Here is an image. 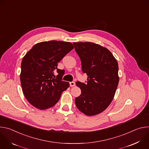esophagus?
Returning <instances> with one entry per match:
<instances>
[{
    "mask_svg": "<svg viewBox=\"0 0 149 149\" xmlns=\"http://www.w3.org/2000/svg\"><path fill=\"white\" fill-rule=\"evenodd\" d=\"M70 85L71 87H74V86H75V83L74 82H70Z\"/></svg>",
    "mask_w": 149,
    "mask_h": 149,
    "instance_id": "1",
    "label": "esophagus"
}]
</instances>
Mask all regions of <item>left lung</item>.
Wrapping results in <instances>:
<instances>
[{"instance_id":"8db88e82","label":"left lung","mask_w":149,"mask_h":149,"mask_svg":"<svg viewBox=\"0 0 149 149\" xmlns=\"http://www.w3.org/2000/svg\"><path fill=\"white\" fill-rule=\"evenodd\" d=\"M81 61L82 71L87 83L77 81L81 95L75 99L77 109L88 116L97 115L107 109L114 98L119 82L118 65L111 52L93 42H74Z\"/></svg>"}]
</instances>
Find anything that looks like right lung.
Segmentation results:
<instances>
[{"mask_svg":"<svg viewBox=\"0 0 149 149\" xmlns=\"http://www.w3.org/2000/svg\"><path fill=\"white\" fill-rule=\"evenodd\" d=\"M74 49L69 42L50 40L35 44L26 54L21 63L20 79L28 101L39 110L54 106L61 94L70 86L62 81L64 71L57 68L58 63ZM55 70L58 73L55 78Z\"/></svg>","mask_w":149,"mask_h":149,"instance_id":"right-lung-1","label":"right lung"}]
</instances>
